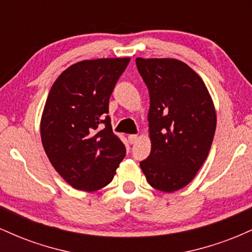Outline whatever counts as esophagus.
Listing matches in <instances>:
<instances>
[{"mask_svg": "<svg viewBox=\"0 0 252 252\" xmlns=\"http://www.w3.org/2000/svg\"><path fill=\"white\" fill-rule=\"evenodd\" d=\"M137 135H129L128 136V141H129V143L130 144H134L136 141H137Z\"/></svg>", "mask_w": 252, "mask_h": 252, "instance_id": "esophagus-1", "label": "esophagus"}]
</instances>
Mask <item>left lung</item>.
Returning <instances> with one entry per match:
<instances>
[{
  "instance_id": "obj_1",
  "label": "left lung",
  "mask_w": 252,
  "mask_h": 252,
  "mask_svg": "<svg viewBox=\"0 0 252 252\" xmlns=\"http://www.w3.org/2000/svg\"><path fill=\"white\" fill-rule=\"evenodd\" d=\"M136 66L150 97L152 150L141 169L150 186L174 192L194 179L209 155L215 105L201 78L180 60L136 58Z\"/></svg>"
}]
</instances>
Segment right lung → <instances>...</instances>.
<instances>
[{"mask_svg": "<svg viewBox=\"0 0 252 252\" xmlns=\"http://www.w3.org/2000/svg\"><path fill=\"white\" fill-rule=\"evenodd\" d=\"M129 58L84 60L52 85L41 141L52 166L76 189L94 192L111 182L126 147L112 131L109 99Z\"/></svg>", "mask_w": 252, "mask_h": 252, "instance_id": "add662e5", "label": "right lung"}]
</instances>
